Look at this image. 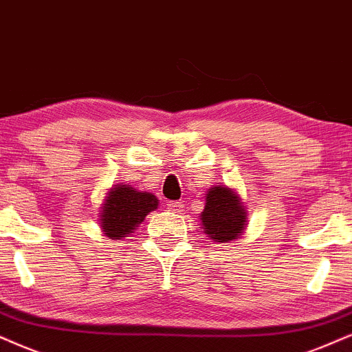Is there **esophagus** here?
Masks as SVG:
<instances>
[{
	"mask_svg": "<svg viewBox=\"0 0 352 352\" xmlns=\"http://www.w3.org/2000/svg\"><path fill=\"white\" fill-rule=\"evenodd\" d=\"M167 208H168V211L177 212V214H182V212L185 211L184 203H180V201H172V203H168Z\"/></svg>",
	"mask_w": 352,
	"mask_h": 352,
	"instance_id": "34e87169",
	"label": "esophagus"
}]
</instances>
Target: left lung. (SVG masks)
Instances as JSON below:
<instances>
[{"label":"left lung","instance_id":"obj_1","mask_svg":"<svg viewBox=\"0 0 352 352\" xmlns=\"http://www.w3.org/2000/svg\"><path fill=\"white\" fill-rule=\"evenodd\" d=\"M204 234L216 242H232L247 228V209L240 197L226 185L209 188L199 216Z\"/></svg>","mask_w":352,"mask_h":352}]
</instances>
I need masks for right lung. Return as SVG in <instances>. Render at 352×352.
I'll return each mask as SVG.
<instances>
[{"label": "right lung", "instance_id": "right-lung-1", "mask_svg": "<svg viewBox=\"0 0 352 352\" xmlns=\"http://www.w3.org/2000/svg\"><path fill=\"white\" fill-rule=\"evenodd\" d=\"M157 206L159 199L149 191H138L130 185H115L107 193L99 212L102 232L112 240H122Z\"/></svg>", "mask_w": 352, "mask_h": 352}]
</instances>
